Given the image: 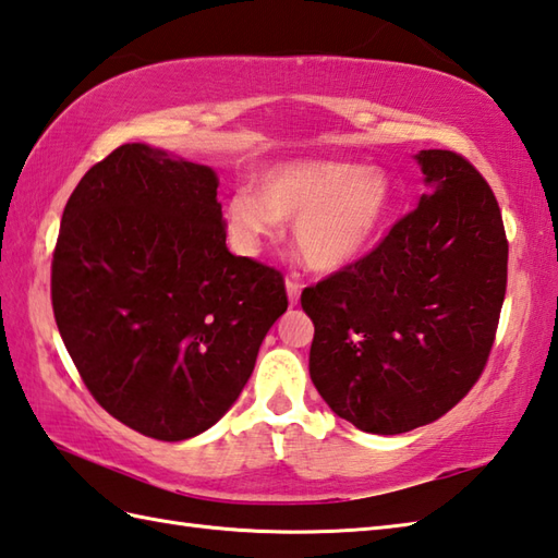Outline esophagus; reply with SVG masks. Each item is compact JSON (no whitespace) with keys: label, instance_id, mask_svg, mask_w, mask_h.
I'll return each instance as SVG.
<instances>
[{"label":"esophagus","instance_id":"esophagus-1","mask_svg":"<svg viewBox=\"0 0 558 558\" xmlns=\"http://www.w3.org/2000/svg\"><path fill=\"white\" fill-rule=\"evenodd\" d=\"M286 290H288V300H290V304H298V300H300V292H302V286L298 280H292V278H288L286 280Z\"/></svg>","mask_w":558,"mask_h":558}]
</instances>
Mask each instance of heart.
Here are the masks:
<instances>
[{
  "mask_svg": "<svg viewBox=\"0 0 558 558\" xmlns=\"http://www.w3.org/2000/svg\"><path fill=\"white\" fill-rule=\"evenodd\" d=\"M393 210V184L378 168L345 160H290L260 172L225 206L240 254L256 256L294 220L292 240L316 272H342L374 252Z\"/></svg>",
  "mask_w": 558,
  "mask_h": 558,
  "instance_id": "obj_1",
  "label": "heart"
}]
</instances>
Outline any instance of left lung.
I'll return each mask as SVG.
<instances>
[{"label":"left lung","mask_w":558,"mask_h":558,"mask_svg":"<svg viewBox=\"0 0 558 558\" xmlns=\"http://www.w3.org/2000/svg\"><path fill=\"white\" fill-rule=\"evenodd\" d=\"M429 192L352 268L302 292L310 376L338 417L393 436L475 386L506 294L508 242L484 177L453 150L414 156Z\"/></svg>","instance_id":"obj_1"}]
</instances>
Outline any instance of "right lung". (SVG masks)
Returning a JSON list of instances; mask_svg holds the SVG:
<instances>
[{"label":"right lung","mask_w":558,"mask_h":558,"mask_svg":"<svg viewBox=\"0 0 558 558\" xmlns=\"http://www.w3.org/2000/svg\"><path fill=\"white\" fill-rule=\"evenodd\" d=\"M52 310L93 398L138 434L184 441L240 398L288 294L278 270L230 254L216 170L124 144L66 201Z\"/></svg>","instance_id":"1"}]
</instances>
